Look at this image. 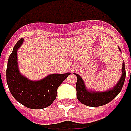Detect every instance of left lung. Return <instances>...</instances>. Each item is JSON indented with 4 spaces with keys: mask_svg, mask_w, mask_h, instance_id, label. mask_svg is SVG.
<instances>
[{
    "mask_svg": "<svg viewBox=\"0 0 131 131\" xmlns=\"http://www.w3.org/2000/svg\"><path fill=\"white\" fill-rule=\"evenodd\" d=\"M122 72H123L122 75L114 88L110 90L102 92H89L87 90L82 78L78 74H75L78 78V81L76 82V90H77L78 100L83 104L89 106H92V107L100 106L108 104L120 93L121 90L123 88L125 78H126V68H125L124 61L123 63Z\"/></svg>",
    "mask_w": 131,
    "mask_h": 131,
    "instance_id": "8db88e82",
    "label": "left lung"
}]
</instances>
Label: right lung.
Segmentation results:
<instances>
[{
  "label": "right lung",
  "instance_id": "obj_1",
  "mask_svg": "<svg viewBox=\"0 0 131 131\" xmlns=\"http://www.w3.org/2000/svg\"><path fill=\"white\" fill-rule=\"evenodd\" d=\"M23 43L20 39L15 45L8 61L6 79L9 90L14 98L26 107L41 109L50 106L56 100L57 89L70 73L51 74L39 81H31L19 73L17 51Z\"/></svg>",
  "mask_w": 131,
  "mask_h": 131
}]
</instances>
